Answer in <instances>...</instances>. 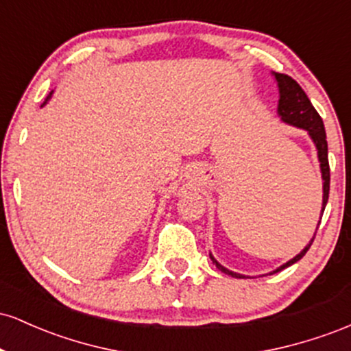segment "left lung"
<instances>
[{
  "instance_id": "8db88e82",
  "label": "left lung",
  "mask_w": 351,
  "mask_h": 351,
  "mask_svg": "<svg viewBox=\"0 0 351 351\" xmlns=\"http://www.w3.org/2000/svg\"><path fill=\"white\" fill-rule=\"evenodd\" d=\"M276 79L277 84H279V92H280V99H279V112L280 119L284 120L285 123H291L295 125L299 128H305L308 132V135L312 136L313 143H315L317 150H318V160H320V168H322V178H324V203H322V215H324L325 206H327V201H328V191H330V165H328V145H327V135H325V127H324V120L322 117L318 115V112L315 110V107L312 106L310 102L307 94L304 92L297 80H293L291 75L287 74H280V72H276ZM318 226H320V221H318ZM318 229V228H317ZM313 239L315 236L312 237V241L305 245V249L300 254H297L293 259L289 261L287 264L280 265L279 269H276L272 274L282 271V269L289 267V265L295 264L297 261H300L302 257L307 254V251L312 245ZM213 264H216V267L219 269L221 272L229 274L231 277H237L241 279V274L231 272L228 271L226 267H223L215 257L211 256Z\"/></svg>"
}]
</instances>
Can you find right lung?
Returning <instances> with one entry per match:
<instances>
[{
  "mask_svg": "<svg viewBox=\"0 0 351 351\" xmlns=\"http://www.w3.org/2000/svg\"><path fill=\"white\" fill-rule=\"evenodd\" d=\"M49 97H51V94H49ZM49 97H47V99H49Z\"/></svg>",
  "mask_w": 351,
  "mask_h": 351,
  "instance_id": "obj_1",
  "label": "right lung"
}]
</instances>
